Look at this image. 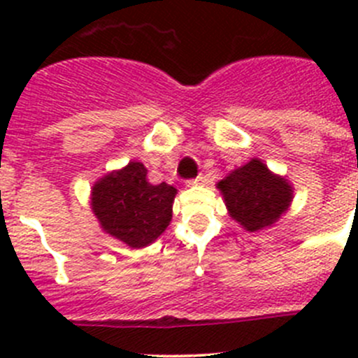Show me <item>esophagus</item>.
I'll return each mask as SVG.
<instances>
[{"label":"esophagus","instance_id":"esophagus-1","mask_svg":"<svg viewBox=\"0 0 358 358\" xmlns=\"http://www.w3.org/2000/svg\"><path fill=\"white\" fill-rule=\"evenodd\" d=\"M204 182H206V176L199 175V176H196V178L189 180V182H187V185H201V183H204Z\"/></svg>","mask_w":358,"mask_h":358}]
</instances>
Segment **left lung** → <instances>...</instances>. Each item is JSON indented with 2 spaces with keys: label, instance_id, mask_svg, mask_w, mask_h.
<instances>
[{
  "label": "left lung",
  "instance_id": "obj_1",
  "mask_svg": "<svg viewBox=\"0 0 358 358\" xmlns=\"http://www.w3.org/2000/svg\"><path fill=\"white\" fill-rule=\"evenodd\" d=\"M234 220L249 232L268 227L287 209L292 199L289 183L272 175L265 164L252 159L218 183Z\"/></svg>",
  "mask_w": 358,
  "mask_h": 358
}]
</instances>
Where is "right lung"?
Instances as JSON below:
<instances>
[{
	"mask_svg": "<svg viewBox=\"0 0 358 358\" xmlns=\"http://www.w3.org/2000/svg\"><path fill=\"white\" fill-rule=\"evenodd\" d=\"M175 194L171 185H152L142 162H129L95 183L92 206L107 234L131 248H143L171 222Z\"/></svg>",
	"mask_w": 358,
	"mask_h": 358,
	"instance_id": "right-lung-1",
	"label": "right lung"
}]
</instances>
